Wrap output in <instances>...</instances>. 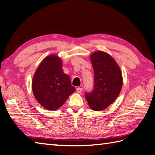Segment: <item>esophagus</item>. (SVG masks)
I'll list each match as a JSON object with an SVG mask.
<instances>
[{
    "instance_id": "1",
    "label": "esophagus",
    "mask_w": 155,
    "mask_h": 155,
    "mask_svg": "<svg viewBox=\"0 0 155 155\" xmlns=\"http://www.w3.org/2000/svg\"><path fill=\"white\" fill-rule=\"evenodd\" d=\"M76 91H78V93H81L82 91V88L81 87H78L76 89Z\"/></svg>"
}]
</instances>
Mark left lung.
<instances>
[{
	"label": "left lung",
	"mask_w": 155,
	"mask_h": 155,
	"mask_svg": "<svg viewBox=\"0 0 155 155\" xmlns=\"http://www.w3.org/2000/svg\"><path fill=\"white\" fill-rule=\"evenodd\" d=\"M90 59L94 71V89L86 94V99L91 109L102 111L114 102L120 92L122 71L112 57L106 52H94Z\"/></svg>",
	"instance_id": "obj_1"
}]
</instances>
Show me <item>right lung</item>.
<instances>
[{"label": "right lung", "mask_w": 155, "mask_h": 155, "mask_svg": "<svg viewBox=\"0 0 155 155\" xmlns=\"http://www.w3.org/2000/svg\"><path fill=\"white\" fill-rule=\"evenodd\" d=\"M62 61L55 54L47 56L38 66L32 81L33 95L48 110L60 108L75 89L70 78L64 73Z\"/></svg>", "instance_id": "right-lung-1"}]
</instances>
